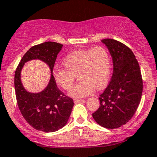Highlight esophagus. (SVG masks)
I'll return each mask as SVG.
<instances>
[{
  "mask_svg": "<svg viewBox=\"0 0 157 157\" xmlns=\"http://www.w3.org/2000/svg\"><path fill=\"white\" fill-rule=\"evenodd\" d=\"M85 102V100L84 99H74V102H75V104L77 103H79V102Z\"/></svg>",
  "mask_w": 157,
  "mask_h": 157,
  "instance_id": "esophagus-1",
  "label": "esophagus"
}]
</instances>
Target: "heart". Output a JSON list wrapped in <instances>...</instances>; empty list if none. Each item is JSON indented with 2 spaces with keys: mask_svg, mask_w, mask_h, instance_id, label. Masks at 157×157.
<instances>
[{
  "mask_svg": "<svg viewBox=\"0 0 157 157\" xmlns=\"http://www.w3.org/2000/svg\"><path fill=\"white\" fill-rule=\"evenodd\" d=\"M65 68L53 70L55 81L65 90L72 86L77 76L80 79L69 91L74 98L83 97L108 82L111 74V59L108 50L101 46L73 51L63 60Z\"/></svg>",
  "mask_w": 157,
  "mask_h": 157,
  "instance_id": "1",
  "label": "heart"
}]
</instances>
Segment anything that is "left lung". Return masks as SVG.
Listing matches in <instances>:
<instances>
[{
    "instance_id": "1",
    "label": "left lung",
    "mask_w": 157,
    "mask_h": 157,
    "mask_svg": "<svg viewBox=\"0 0 157 157\" xmlns=\"http://www.w3.org/2000/svg\"><path fill=\"white\" fill-rule=\"evenodd\" d=\"M113 58L112 79L99 96L100 106L92 114L95 121L107 129H117L132 118L140 101L143 80L133 52L120 41L105 39Z\"/></svg>"
}]
</instances>
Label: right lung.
Here are the masks:
<instances>
[{
  "label": "right lung",
  "instance_id": "right-lung-1",
  "mask_svg": "<svg viewBox=\"0 0 157 157\" xmlns=\"http://www.w3.org/2000/svg\"><path fill=\"white\" fill-rule=\"evenodd\" d=\"M62 47L63 44L53 41L32 47L23 56L14 74L15 94L20 113L32 127L44 132H53L63 127L75 105L73 99L58 88L52 75L55 62ZM36 59L48 64L51 80L42 92L31 93L22 86L21 71L25 63Z\"/></svg>",
  "mask_w": 157,
  "mask_h": 157
}]
</instances>
